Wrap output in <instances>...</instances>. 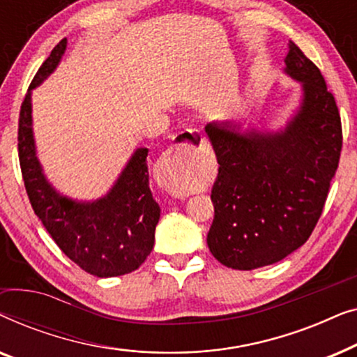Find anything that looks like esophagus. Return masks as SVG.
<instances>
[{
	"label": "esophagus",
	"instance_id": "1",
	"mask_svg": "<svg viewBox=\"0 0 357 357\" xmlns=\"http://www.w3.org/2000/svg\"><path fill=\"white\" fill-rule=\"evenodd\" d=\"M208 141L204 138L203 133L197 128H188L180 133L177 138H175V143L170 149L165 151L162 154V158L158 160L155 164L154 174L155 178H158L159 185L162 188H165V192L169 195H172L175 198H182L183 193L178 187H175L172 183L174 174H175V165H174V154L178 153V151H185V149H197V148H203L206 146Z\"/></svg>",
	"mask_w": 357,
	"mask_h": 357
}]
</instances>
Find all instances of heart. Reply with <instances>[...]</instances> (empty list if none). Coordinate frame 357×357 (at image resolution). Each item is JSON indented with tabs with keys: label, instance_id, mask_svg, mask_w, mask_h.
<instances>
[{
	"label": "heart",
	"instance_id": "1",
	"mask_svg": "<svg viewBox=\"0 0 357 357\" xmlns=\"http://www.w3.org/2000/svg\"><path fill=\"white\" fill-rule=\"evenodd\" d=\"M183 185H185V187H188V185H190V183H183Z\"/></svg>",
	"mask_w": 357,
	"mask_h": 357
}]
</instances>
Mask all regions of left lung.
Returning <instances> with one entry per match:
<instances>
[{
  "mask_svg": "<svg viewBox=\"0 0 357 357\" xmlns=\"http://www.w3.org/2000/svg\"><path fill=\"white\" fill-rule=\"evenodd\" d=\"M284 75L301 84V102L275 131L236 120L204 126L219 172L211 190L213 257L232 270L282 260L310 237L338 169L341 120L319 68L289 40Z\"/></svg>",
  "mask_w": 357,
  "mask_h": 357,
  "instance_id": "obj_1",
  "label": "left lung"
}]
</instances>
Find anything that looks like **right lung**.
Instances as JSON below:
<instances>
[{"mask_svg": "<svg viewBox=\"0 0 357 357\" xmlns=\"http://www.w3.org/2000/svg\"><path fill=\"white\" fill-rule=\"evenodd\" d=\"M66 38L38 68L19 115V162L33 213L65 255L97 278H114L143 265L154 247L160 208L149 188L148 148H138L104 197L82 202L66 197L47 178L32 128V91L66 52Z\"/></svg>", "mask_w": 357, "mask_h": 357, "instance_id": "1", "label": "right lung"}]
</instances>
